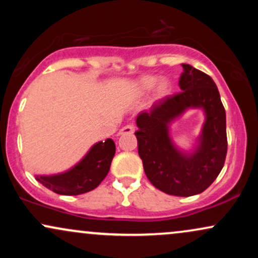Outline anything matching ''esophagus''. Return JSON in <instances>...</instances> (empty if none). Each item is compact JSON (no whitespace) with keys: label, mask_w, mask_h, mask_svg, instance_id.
Wrapping results in <instances>:
<instances>
[{"label":"esophagus","mask_w":258,"mask_h":258,"mask_svg":"<svg viewBox=\"0 0 258 258\" xmlns=\"http://www.w3.org/2000/svg\"><path fill=\"white\" fill-rule=\"evenodd\" d=\"M133 132H135V126H133V125H127V126L122 127V128L120 130L119 133H117V136H122V135H132Z\"/></svg>","instance_id":"34e87169"}]
</instances>
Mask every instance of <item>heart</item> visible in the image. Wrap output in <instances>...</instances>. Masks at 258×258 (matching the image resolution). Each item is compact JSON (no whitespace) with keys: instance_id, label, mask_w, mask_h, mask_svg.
Returning <instances> with one entry per match:
<instances>
[{"instance_id":"obj_1","label":"heart","mask_w":258,"mask_h":258,"mask_svg":"<svg viewBox=\"0 0 258 258\" xmlns=\"http://www.w3.org/2000/svg\"><path fill=\"white\" fill-rule=\"evenodd\" d=\"M154 87H155V99H162L167 94V81H165V80H160L159 81L158 76L154 75L142 76V78L136 82L135 86H133L132 92L136 97H141L149 93Z\"/></svg>"}]
</instances>
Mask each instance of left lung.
I'll list each match as a JSON object with an SVG mask.
<instances>
[{
  "label": "left lung",
  "instance_id": "obj_1",
  "mask_svg": "<svg viewBox=\"0 0 258 258\" xmlns=\"http://www.w3.org/2000/svg\"><path fill=\"white\" fill-rule=\"evenodd\" d=\"M179 93L159 100L137 115L138 154L154 186L176 197L203 193L223 168L227 155L226 110L215 81L189 64H182ZM204 112L202 131L189 151L179 148L170 125L186 110Z\"/></svg>",
  "mask_w": 258,
  "mask_h": 258
}]
</instances>
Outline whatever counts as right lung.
Here are the masks:
<instances>
[{"label": "right lung", "instance_id": "1", "mask_svg": "<svg viewBox=\"0 0 258 258\" xmlns=\"http://www.w3.org/2000/svg\"><path fill=\"white\" fill-rule=\"evenodd\" d=\"M115 155L111 138L97 142L69 170L53 174H36L35 178L49 190L61 195H80L93 190L109 172Z\"/></svg>", "mask_w": 258, "mask_h": 258}]
</instances>
